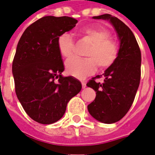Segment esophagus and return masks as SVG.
<instances>
[{
	"mask_svg": "<svg viewBox=\"0 0 155 155\" xmlns=\"http://www.w3.org/2000/svg\"><path fill=\"white\" fill-rule=\"evenodd\" d=\"M81 84H82V88H83V89H84V88L86 87V84H85V82H84V81H82V82H81Z\"/></svg>",
	"mask_w": 155,
	"mask_h": 155,
	"instance_id": "obj_1",
	"label": "esophagus"
}]
</instances>
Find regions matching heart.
I'll return each mask as SVG.
<instances>
[{
	"instance_id": "b5f03b06",
	"label": "heart",
	"mask_w": 155,
	"mask_h": 155,
	"mask_svg": "<svg viewBox=\"0 0 155 155\" xmlns=\"http://www.w3.org/2000/svg\"><path fill=\"white\" fill-rule=\"evenodd\" d=\"M79 35L89 41L91 48L86 53V59L74 57L68 60L65 68L74 77L83 78L95 71L97 65L101 69L110 67L119 55V46L111 40L110 31L103 27L87 26L79 31ZM58 50L64 58L71 57L74 52V41L70 34H61L57 41Z\"/></svg>"
}]
</instances>
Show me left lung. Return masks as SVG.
<instances>
[{
	"instance_id": "8db88e82",
	"label": "left lung",
	"mask_w": 155,
	"mask_h": 155,
	"mask_svg": "<svg viewBox=\"0 0 155 155\" xmlns=\"http://www.w3.org/2000/svg\"><path fill=\"white\" fill-rule=\"evenodd\" d=\"M93 18L110 22L120 40V49L116 61L103 74L104 81H94L101 76L97 75L86 84L96 92L88 110L98 121L113 124L121 120L133 104L140 85L141 52L133 32L120 19L110 14Z\"/></svg>"
}]
</instances>
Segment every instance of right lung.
<instances>
[{
    "instance_id": "add662e5",
    "label": "right lung",
    "mask_w": 155,
    "mask_h": 155,
    "mask_svg": "<svg viewBox=\"0 0 155 155\" xmlns=\"http://www.w3.org/2000/svg\"><path fill=\"white\" fill-rule=\"evenodd\" d=\"M77 22L44 16L25 29L17 44L12 63L15 94L26 114L40 124L61 120L68 102L81 91L80 81L61 75L64 67L57 45L59 36Z\"/></svg>"
}]
</instances>
